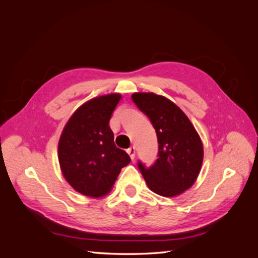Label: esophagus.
Returning a JSON list of instances; mask_svg holds the SVG:
<instances>
[{
	"mask_svg": "<svg viewBox=\"0 0 258 258\" xmlns=\"http://www.w3.org/2000/svg\"><path fill=\"white\" fill-rule=\"evenodd\" d=\"M127 153L129 154V156H130V158L134 160L135 159V157H136V147L135 146H130L128 150H127Z\"/></svg>",
	"mask_w": 258,
	"mask_h": 258,
	"instance_id": "1",
	"label": "esophagus"
}]
</instances>
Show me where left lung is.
<instances>
[{
    "label": "left lung",
    "mask_w": 258,
    "mask_h": 258,
    "mask_svg": "<svg viewBox=\"0 0 258 258\" xmlns=\"http://www.w3.org/2000/svg\"><path fill=\"white\" fill-rule=\"evenodd\" d=\"M132 101L150 118L158 139V158L138 167L152 191L163 197L184 192L196 181L204 160V146L184 112L169 99L153 92H136Z\"/></svg>",
    "instance_id": "obj_1"
}]
</instances>
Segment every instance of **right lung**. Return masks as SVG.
Instances as JSON below:
<instances>
[{"label":"right lung","instance_id":"right-lung-1","mask_svg":"<svg viewBox=\"0 0 258 258\" xmlns=\"http://www.w3.org/2000/svg\"><path fill=\"white\" fill-rule=\"evenodd\" d=\"M121 96L112 93L81 105L62 131L58 145L60 168L67 182L88 197L110 192L121 168L131 161L114 143L110 118Z\"/></svg>","mask_w":258,"mask_h":258}]
</instances>
